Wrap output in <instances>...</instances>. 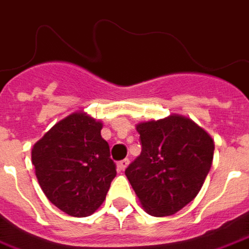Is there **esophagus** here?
<instances>
[{"label": "esophagus", "mask_w": 249, "mask_h": 249, "mask_svg": "<svg viewBox=\"0 0 249 249\" xmlns=\"http://www.w3.org/2000/svg\"><path fill=\"white\" fill-rule=\"evenodd\" d=\"M128 165H129V160H128V158H125V160H121V161L119 162V169H120V170H125Z\"/></svg>", "instance_id": "34e87169"}]
</instances>
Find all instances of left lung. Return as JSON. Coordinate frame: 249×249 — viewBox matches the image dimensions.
<instances>
[{"instance_id": "8db88e82", "label": "left lung", "mask_w": 249, "mask_h": 249, "mask_svg": "<svg viewBox=\"0 0 249 249\" xmlns=\"http://www.w3.org/2000/svg\"><path fill=\"white\" fill-rule=\"evenodd\" d=\"M141 154L125 170L140 202L153 216H169L190 203L213 165V141L183 116L137 125Z\"/></svg>"}]
</instances>
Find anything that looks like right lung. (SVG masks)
I'll return each mask as SVG.
<instances>
[{"label":"right lung","instance_id":"1","mask_svg":"<svg viewBox=\"0 0 249 249\" xmlns=\"http://www.w3.org/2000/svg\"><path fill=\"white\" fill-rule=\"evenodd\" d=\"M101 128L100 121L76 112L56 123L31 152L45 195L71 216L95 213L116 177V163Z\"/></svg>","mask_w":249,"mask_h":249}]
</instances>
